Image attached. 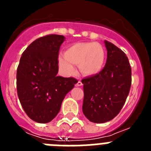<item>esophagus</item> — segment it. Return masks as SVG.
<instances>
[{
    "label": "esophagus",
    "instance_id": "esophagus-1",
    "mask_svg": "<svg viewBox=\"0 0 151 151\" xmlns=\"http://www.w3.org/2000/svg\"><path fill=\"white\" fill-rule=\"evenodd\" d=\"M82 83L80 80H78V82H77V83L76 84V87H79V86H82Z\"/></svg>",
    "mask_w": 151,
    "mask_h": 151
}]
</instances>
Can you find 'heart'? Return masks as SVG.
Wrapping results in <instances>:
<instances>
[{
	"label": "heart",
	"mask_w": 151,
	"mask_h": 151,
	"mask_svg": "<svg viewBox=\"0 0 151 151\" xmlns=\"http://www.w3.org/2000/svg\"><path fill=\"white\" fill-rule=\"evenodd\" d=\"M104 49L98 43H77L69 47L64 55L60 56L59 64L66 74L75 72L74 65H78L85 76H94L101 71L105 62Z\"/></svg>",
	"instance_id": "heart-1"
}]
</instances>
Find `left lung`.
Returning a JSON list of instances; mask_svg holds the SVG:
<instances>
[{
  "label": "left lung",
  "instance_id": "8db88e82",
  "mask_svg": "<svg viewBox=\"0 0 151 151\" xmlns=\"http://www.w3.org/2000/svg\"><path fill=\"white\" fill-rule=\"evenodd\" d=\"M107 50L105 66L99 73L82 80V111L92 122L112 120L120 112L132 85V69L128 57L116 45L104 41Z\"/></svg>",
  "mask_w": 151,
  "mask_h": 151
}]
</instances>
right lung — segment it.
Masks as SVG:
<instances>
[{
    "mask_svg": "<svg viewBox=\"0 0 151 151\" xmlns=\"http://www.w3.org/2000/svg\"><path fill=\"white\" fill-rule=\"evenodd\" d=\"M65 37L47 35L24 50L17 73V94L28 116L47 123L60 110L64 97L78 80L57 76L59 50Z\"/></svg>",
    "mask_w": 151,
    "mask_h": 151,
    "instance_id": "add662e5",
    "label": "right lung"
}]
</instances>
